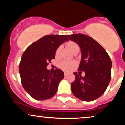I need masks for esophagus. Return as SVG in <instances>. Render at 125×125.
Returning a JSON list of instances; mask_svg holds the SVG:
<instances>
[{
  "instance_id": "esophagus-1",
  "label": "esophagus",
  "mask_w": 125,
  "mask_h": 125,
  "mask_svg": "<svg viewBox=\"0 0 125 125\" xmlns=\"http://www.w3.org/2000/svg\"><path fill=\"white\" fill-rule=\"evenodd\" d=\"M68 74H69V73L67 72H64V76H65V77L67 76L68 75Z\"/></svg>"
}]
</instances>
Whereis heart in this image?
<instances>
[{
  "instance_id": "obj_1",
  "label": "heart",
  "mask_w": 125,
  "mask_h": 125,
  "mask_svg": "<svg viewBox=\"0 0 125 125\" xmlns=\"http://www.w3.org/2000/svg\"><path fill=\"white\" fill-rule=\"evenodd\" d=\"M67 46L73 53H74L76 51H79V45L76 43L74 42L73 41H69L67 43ZM61 48V46H59L56 49V50L55 55L56 56H59V54ZM75 61H62L59 63V66L60 68L64 70V71H70L72 69V67L75 65Z\"/></svg>"
}]
</instances>
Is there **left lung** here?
<instances>
[{"mask_svg": "<svg viewBox=\"0 0 125 125\" xmlns=\"http://www.w3.org/2000/svg\"><path fill=\"white\" fill-rule=\"evenodd\" d=\"M69 39L78 44L82 58L78 71H84L85 76L74 72L76 79L71 83L74 96L90 102L101 96L111 79L112 61L105 49L95 40L83 34L67 35Z\"/></svg>", "mask_w": 125, "mask_h": 125, "instance_id": "8db88e82", "label": "left lung"}]
</instances>
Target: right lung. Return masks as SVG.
<instances>
[{
  "mask_svg": "<svg viewBox=\"0 0 125 125\" xmlns=\"http://www.w3.org/2000/svg\"><path fill=\"white\" fill-rule=\"evenodd\" d=\"M68 41L66 35L44 36L31 44L22 54L19 67L21 82L35 99H48L56 93L64 73L59 69L53 72L46 67L54 59L56 49Z\"/></svg>",
  "mask_w": 125,
  "mask_h": 125,
  "instance_id": "add662e5",
  "label": "right lung"
}]
</instances>
